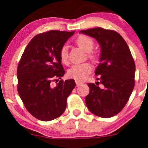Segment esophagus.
Wrapping results in <instances>:
<instances>
[{"mask_svg": "<svg viewBox=\"0 0 148 148\" xmlns=\"http://www.w3.org/2000/svg\"><path fill=\"white\" fill-rule=\"evenodd\" d=\"M75 82H76V84H77V86H79V85L82 84L81 82L77 81H77H75Z\"/></svg>", "mask_w": 148, "mask_h": 148, "instance_id": "34e87169", "label": "esophagus"}]
</instances>
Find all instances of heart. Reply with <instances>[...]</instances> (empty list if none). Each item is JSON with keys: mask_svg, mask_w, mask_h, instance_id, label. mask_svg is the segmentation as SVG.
Returning <instances> with one entry per match:
<instances>
[{"mask_svg": "<svg viewBox=\"0 0 148 148\" xmlns=\"http://www.w3.org/2000/svg\"><path fill=\"white\" fill-rule=\"evenodd\" d=\"M76 43L80 48L84 50L85 51L88 52L89 57L93 60L96 59V55L91 51L94 48V41L90 37L87 36L82 35L79 36L76 40ZM59 58L64 64H68L69 63V54H68V47L66 46H64L59 51ZM92 70V66L89 62H84L82 64H78L73 65L68 70L67 75L70 78L74 79L76 80L84 79L87 77L91 73Z\"/></svg>", "mask_w": 148, "mask_h": 148, "instance_id": "heart-1", "label": "heart"}]
</instances>
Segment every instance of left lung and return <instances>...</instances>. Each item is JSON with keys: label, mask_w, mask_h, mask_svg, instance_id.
Listing matches in <instances>:
<instances>
[{"label": "left lung", "mask_w": 148, "mask_h": 148, "mask_svg": "<svg viewBox=\"0 0 148 148\" xmlns=\"http://www.w3.org/2000/svg\"><path fill=\"white\" fill-rule=\"evenodd\" d=\"M80 33L95 38L101 47L95 74L100 75L98 80L102 87L88 84L89 93L85 102L95 115L113 117L124 108L135 86V64L130 50L120 34L112 30L98 27Z\"/></svg>", "instance_id": "1"}]
</instances>
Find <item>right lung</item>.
Returning <instances> with one entry per match:
<instances>
[{
	"instance_id": "right-lung-1",
	"label": "right lung",
	"mask_w": 148,
	"mask_h": 148,
	"mask_svg": "<svg viewBox=\"0 0 148 148\" xmlns=\"http://www.w3.org/2000/svg\"><path fill=\"white\" fill-rule=\"evenodd\" d=\"M74 34L53 30L38 34L21 58L18 92L26 110L38 120L47 122L60 117L66 107L67 97L75 87L74 79H62L56 86L51 84L64 75L59 51Z\"/></svg>"
}]
</instances>
